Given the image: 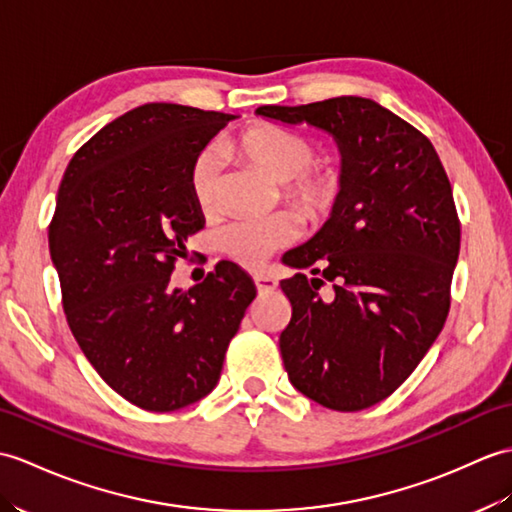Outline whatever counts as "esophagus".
<instances>
[{
    "label": "esophagus",
    "instance_id": "obj_1",
    "mask_svg": "<svg viewBox=\"0 0 512 512\" xmlns=\"http://www.w3.org/2000/svg\"><path fill=\"white\" fill-rule=\"evenodd\" d=\"M253 279H255V285H257V290H259V292H272V290H277V285H279L277 277L272 275L270 270H261V272H257V275H255Z\"/></svg>",
    "mask_w": 512,
    "mask_h": 512
}]
</instances>
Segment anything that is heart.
<instances>
[{
    "mask_svg": "<svg viewBox=\"0 0 512 512\" xmlns=\"http://www.w3.org/2000/svg\"><path fill=\"white\" fill-rule=\"evenodd\" d=\"M246 163H251L272 183L283 185V198L316 220L334 207L340 181L334 170L312 168L314 146L303 135L277 126H253L227 144ZM220 187V154L207 150L196 157L189 170V189L196 207L209 213L216 205ZM299 235V224L290 213H275L266 220H233L216 233V246L224 255L244 266H259L279 248L288 246Z\"/></svg>",
    "mask_w": 512,
    "mask_h": 512,
    "instance_id": "b5f03b06",
    "label": "heart"
}]
</instances>
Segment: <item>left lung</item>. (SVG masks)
<instances>
[{
  "label": "left lung",
  "instance_id": "left-lung-1",
  "mask_svg": "<svg viewBox=\"0 0 512 512\" xmlns=\"http://www.w3.org/2000/svg\"><path fill=\"white\" fill-rule=\"evenodd\" d=\"M268 122L314 126L336 141L340 192L312 240L283 255L292 303L279 349L292 386L338 412L392 395L441 334L460 222L430 139L375 100L340 95L259 106ZM335 283L327 302L322 279Z\"/></svg>",
  "mask_w": 512,
  "mask_h": 512
}]
</instances>
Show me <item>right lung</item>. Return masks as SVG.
I'll return each mask as SVG.
<instances>
[{
	"instance_id": "1",
	"label": "right lung",
	"mask_w": 512,
	"mask_h": 512,
	"mask_svg": "<svg viewBox=\"0 0 512 512\" xmlns=\"http://www.w3.org/2000/svg\"><path fill=\"white\" fill-rule=\"evenodd\" d=\"M235 115L148 102L69 161L50 224L71 334L117 395L172 412L216 388L257 288L233 261L170 288L174 259L205 227L189 189L198 154Z\"/></svg>"
}]
</instances>
